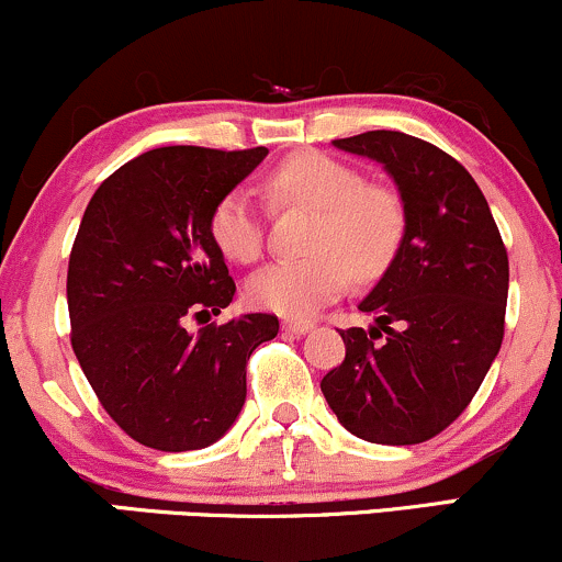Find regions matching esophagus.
Segmentation results:
<instances>
[{"label":"esophagus","mask_w":562,"mask_h":562,"mask_svg":"<svg viewBox=\"0 0 562 562\" xmlns=\"http://www.w3.org/2000/svg\"><path fill=\"white\" fill-rule=\"evenodd\" d=\"M282 330L290 333V335H303V333L314 330V322H308V319H285V322H282Z\"/></svg>","instance_id":"34e87169"}]
</instances>
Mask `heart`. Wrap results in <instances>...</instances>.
<instances>
[{"instance_id": "1", "label": "heart", "mask_w": 562, "mask_h": 562, "mask_svg": "<svg viewBox=\"0 0 562 562\" xmlns=\"http://www.w3.org/2000/svg\"><path fill=\"white\" fill-rule=\"evenodd\" d=\"M277 203L317 211L303 259L267 263L248 280V299L282 317H308L344 293L348 274L375 277L389 267L404 232L402 203L389 187L364 184L362 173L322 153H295L269 171ZM211 237L235 263L263 250V216L245 190H232L211 214Z\"/></svg>"}]
</instances>
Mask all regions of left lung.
Returning <instances> with one entry per match:
<instances>
[{"instance_id": "left-lung-1", "label": "left lung", "mask_w": 562, "mask_h": 562, "mask_svg": "<svg viewBox=\"0 0 562 562\" xmlns=\"http://www.w3.org/2000/svg\"><path fill=\"white\" fill-rule=\"evenodd\" d=\"M333 145L383 164L402 195L404 235L359 303L375 325L340 330L346 359L322 393L348 434L423 443L465 412L499 353L505 243L475 179L430 142L380 128Z\"/></svg>"}]
</instances>
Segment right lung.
Listing matches in <instances>:
<instances>
[{
	"instance_id": "1",
	"label": "right lung",
	"mask_w": 562,
	"mask_h": 562,
	"mask_svg": "<svg viewBox=\"0 0 562 562\" xmlns=\"http://www.w3.org/2000/svg\"><path fill=\"white\" fill-rule=\"evenodd\" d=\"M267 147L147 150L105 179L68 261L70 346L115 425L158 451L218 441L245 404V364L280 322L243 314L187 330L235 299L211 214Z\"/></svg>"
}]
</instances>
